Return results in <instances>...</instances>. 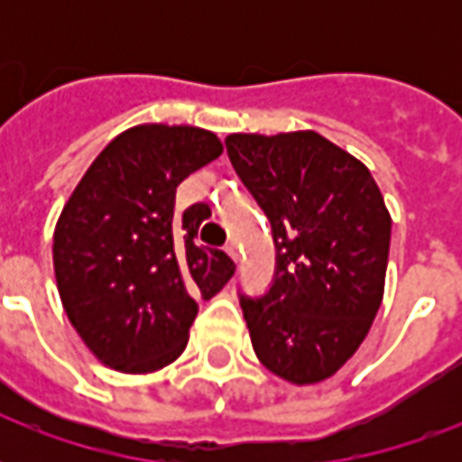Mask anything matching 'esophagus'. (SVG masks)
<instances>
[{
	"mask_svg": "<svg viewBox=\"0 0 462 462\" xmlns=\"http://www.w3.org/2000/svg\"><path fill=\"white\" fill-rule=\"evenodd\" d=\"M225 252H227L235 262H240V247H237V242L235 240H230L227 245H225Z\"/></svg>",
	"mask_w": 462,
	"mask_h": 462,
	"instance_id": "1",
	"label": "esophagus"
}]
</instances>
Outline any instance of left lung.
<instances>
[{
    "label": "left lung",
    "mask_w": 462,
    "mask_h": 462,
    "mask_svg": "<svg viewBox=\"0 0 462 462\" xmlns=\"http://www.w3.org/2000/svg\"><path fill=\"white\" fill-rule=\"evenodd\" d=\"M225 145L277 250L267 294L240 297L252 348L284 381L319 383L356 354L383 300V195L364 162L314 131L232 133Z\"/></svg>",
    "instance_id": "left-lung-1"
}]
</instances>
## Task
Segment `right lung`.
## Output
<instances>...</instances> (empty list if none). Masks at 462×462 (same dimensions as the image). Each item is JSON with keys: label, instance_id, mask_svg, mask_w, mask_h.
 <instances>
[{"label": "right lung", "instance_id": "1", "mask_svg": "<svg viewBox=\"0 0 462 462\" xmlns=\"http://www.w3.org/2000/svg\"><path fill=\"white\" fill-rule=\"evenodd\" d=\"M222 143L195 125L143 123L98 152L54 230V274L66 317L94 356L123 374H152L180 356L198 317L230 282L235 262L198 247L210 215H175V190L220 158Z\"/></svg>", "mask_w": 462, "mask_h": 462}]
</instances>
